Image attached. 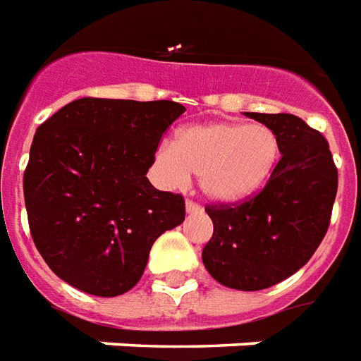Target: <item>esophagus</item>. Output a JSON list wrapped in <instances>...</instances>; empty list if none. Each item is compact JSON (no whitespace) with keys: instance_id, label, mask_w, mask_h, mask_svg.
Instances as JSON below:
<instances>
[{"instance_id":"obj_1","label":"esophagus","mask_w":361,"mask_h":361,"mask_svg":"<svg viewBox=\"0 0 361 361\" xmlns=\"http://www.w3.org/2000/svg\"><path fill=\"white\" fill-rule=\"evenodd\" d=\"M186 212H188V214H200L202 206L198 204V202L186 200Z\"/></svg>"}]
</instances>
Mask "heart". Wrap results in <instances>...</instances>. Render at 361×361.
I'll list each match as a JSON object with an SVG mask.
<instances>
[{
  "instance_id": "heart-1",
  "label": "heart",
  "mask_w": 361,
  "mask_h": 361,
  "mask_svg": "<svg viewBox=\"0 0 361 361\" xmlns=\"http://www.w3.org/2000/svg\"><path fill=\"white\" fill-rule=\"evenodd\" d=\"M280 140L262 124L212 122L183 128L176 144L157 149V167L171 186L200 175L202 192L214 202H241L257 194L280 161Z\"/></svg>"
}]
</instances>
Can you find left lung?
Instances as JSON below:
<instances>
[{
    "label": "left lung",
    "mask_w": 361,
    "mask_h": 361,
    "mask_svg": "<svg viewBox=\"0 0 361 361\" xmlns=\"http://www.w3.org/2000/svg\"><path fill=\"white\" fill-rule=\"evenodd\" d=\"M247 116L278 135L282 157L260 192L206 208L214 235L202 260L219 283L257 291L290 278L313 257L331 224L338 171L329 142L299 116Z\"/></svg>",
    "instance_id": "obj_1"
}]
</instances>
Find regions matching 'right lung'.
Listing matches in <instances>:
<instances>
[{"label":"right lung","mask_w":361,"mask_h":361,"mask_svg":"<svg viewBox=\"0 0 361 361\" xmlns=\"http://www.w3.org/2000/svg\"><path fill=\"white\" fill-rule=\"evenodd\" d=\"M185 106L83 97L38 126L23 176L32 241L54 274L114 298L144 274L155 239L185 221V198L147 180Z\"/></svg>","instance_id":"obj_1"}]
</instances>
